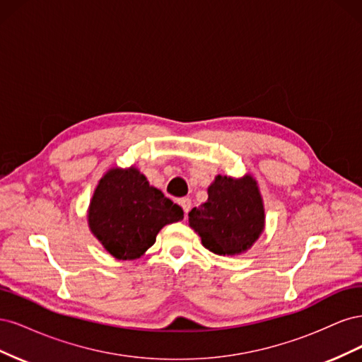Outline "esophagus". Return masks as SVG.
I'll return each instance as SVG.
<instances>
[{
	"label": "esophagus",
	"mask_w": 362,
	"mask_h": 362,
	"mask_svg": "<svg viewBox=\"0 0 362 362\" xmlns=\"http://www.w3.org/2000/svg\"><path fill=\"white\" fill-rule=\"evenodd\" d=\"M180 205L182 206L184 213L187 214V213L190 211V208H192V201H190V198H181V199H180Z\"/></svg>",
	"instance_id": "esophagus-1"
}]
</instances>
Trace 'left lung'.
Listing matches in <instances>:
<instances>
[{
	"label": "left lung",
	"instance_id": "obj_1",
	"mask_svg": "<svg viewBox=\"0 0 362 362\" xmlns=\"http://www.w3.org/2000/svg\"><path fill=\"white\" fill-rule=\"evenodd\" d=\"M190 226L202 245L217 255L247 250L264 228V208L252 177L234 180L218 175L208 187V199L189 213Z\"/></svg>",
	"mask_w": 362,
	"mask_h": 362
}]
</instances>
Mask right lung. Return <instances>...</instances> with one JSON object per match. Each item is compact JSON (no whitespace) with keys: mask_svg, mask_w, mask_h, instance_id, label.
I'll return each mask as SVG.
<instances>
[{"mask_svg":"<svg viewBox=\"0 0 362 362\" xmlns=\"http://www.w3.org/2000/svg\"><path fill=\"white\" fill-rule=\"evenodd\" d=\"M182 217V208L151 187L137 169H112L93 193L89 226L115 258L136 259L156 243L164 225Z\"/></svg>","mask_w":362,"mask_h":362,"instance_id":"1","label":"right lung"}]
</instances>
